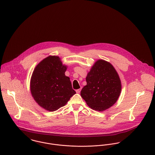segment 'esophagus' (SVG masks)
<instances>
[{"label":"esophagus","instance_id":"esophagus-1","mask_svg":"<svg viewBox=\"0 0 155 155\" xmlns=\"http://www.w3.org/2000/svg\"><path fill=\"white\" fill-rule=\"evenodd\" d=\"M81 91V89H77V90H76V93L79 94V93H80Z\"/></svg>","mask_w":155,"mask_h":155}]
</instances>
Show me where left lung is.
Listing matches in <instances>:
<instances>
[{"instance_id": "8db88e82", "label": "left lung", "mask_w": 155, "mask_h": 155, "mask_svg": "<svg viewBox=\"0 0 155 155\" xmlns=\"http://www.w3.org/2000/svg\"><path fill=\"white\" fill-rule=\"evenodd\" d=\"M81 95L89 107L98 111L109 109L117 101L122 89L119 76L110 63L98 60L86 77Z\"/></svg>"}]
</instances>
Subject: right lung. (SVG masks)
<instances>
[{"label":"right lung","mask_w":155,"mask_h":155,"mask_svg":"<svg viewBox=\"0 0 155 155\" xmlns=\"http://www.w3.org/2000/svg\"><path fill=\"white\" fill-rule=\"evenodd\" d=\"M67 68L56 55L47 57L35 68L30 79V92L35 101L45 110H58L76 94L70 78L65 75Z\"/></svg>","instance_id":"obj_1"}]
</instances>
